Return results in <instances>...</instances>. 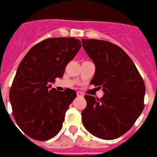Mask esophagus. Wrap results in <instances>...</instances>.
Segmentation results:
<instances>
[{
    "mask_svg": "<svg viewBox=\"0 0 157 157\" xmlns=\"http://www.w3.org/2000/svg\"><path fill=\"white\" fill-rule=\"evenodd\" d=\"M77 96H78V97H83V94H82V92H80V91H78L77 92Z\"/></svg>",
    "mask_w": 157,
    "mask_h": 157,
    "instance_id": "34e87169",
    "label": "esophagus"
}]
</instances>
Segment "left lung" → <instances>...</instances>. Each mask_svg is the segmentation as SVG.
<instances>
[{"mask_svg":"<svg viewBox=\"0 0 157 157\" xmlns=\"http://www.w3.org/2000/svg\"><path fill=\"white\" fill-rule=\"evenodd\" d=\"M82 47L96 66L91 81L102 89L100 99L86 95L82 111L83 126L105 140L130 130L144 110L145 84L135 63L122 48L100 40H82Z\"/></svg>","mask_w":157,"mask_h":157,"instance_id":"obj_1","label":"left lung"}]
</instances>
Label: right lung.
Here are the masks:
<instances>
[{
	"instance_id": "obj_1",
	"label": "right lung",
	"mask_w": 157,
	"mask_h": 157,
	"mask_svg": "<svg viewBox=\"0 0 157 157\" xmlns=\"http://www.w3.org/2000/svg\"><path fill=\"white\" fill-rule=\"evenodd\" d=\"M82 47L75 38L46 39L31 48L17 69L10 101L17 126L31 139L48 140L62 128L66 112L77 94L52 87Z\"/></svg>"
}]
</instances>
